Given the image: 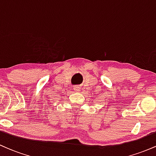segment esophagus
I'll return each mask as SVG.
<instances>
[{
    "label": "esophagus",
    "instance_id": "obj_1",
    "mask_svg": "<svg viewBox=\"0 0 156 156\" xmlns=\"http://www.w3.org/2000/svg\"><path fill=\"white\" fill-rule=\"evenodd\" d=\"M73 89H74L75 92H79L80 91L79 86H75V87H73Z\"/></svg>",
    "mask_w": 156,
    "mask_h": 156
}]
</instances>
